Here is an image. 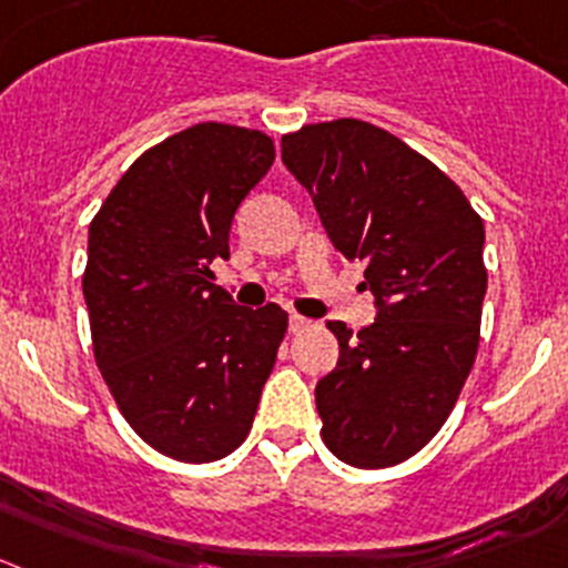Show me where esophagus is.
<instances>
[{"label": "esophagus", "instance_id": "1", "mask_svg": "<svg viewBox=\"0 0 568 568\" xmlns=\"http://www.w3.org/2000/svg\"><path fill=\"white\" fill-rule=\"evenodd\" d=\"M310 323L312 321H306V317H301V315H290V332L293 334L304 332V328H310Z\"/></svg>", "mask_w": 568, "mask_h": 568}]
</instances>
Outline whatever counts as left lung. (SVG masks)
Here are the masks:
<instances>
[{
  "instance_id": "1",
  "label": "left lung",
  "mask_w": 568,
  "mask_h": 568,
  "mask_svg": "<svg viewBox=\"0 0 568 568\" xmlns=\"http://www.w3.org/2000/svg\"><path fill=\"white\" fill-rule=\"evenodd\" d=\"M281 159L376 298L362 332L328 323L339 359L315 387L323 443L348 466H398L446 424L477 359L483 217L446 172L359 119L281 136Z\"/></svg>"
}]
</instances>
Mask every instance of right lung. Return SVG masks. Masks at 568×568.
<instances>
[{"instance_id":"obj_1","label":"right lung","mask_w":568,"mask_h":568,"mask_svg":"<svg viewBox=\"0 0 568 568\" xmlns=\"http://www.w3.org/2000/svg\"><path fill=\"white\" fill-rule=\"evenodd\" d=\"M273 159L262 131L200 122L139 155L89 225L97 368L136 435L172 460L212 463L245 440L287 334L278 304L236 306L212 273Z\"/></svg>"}]
</instances>
